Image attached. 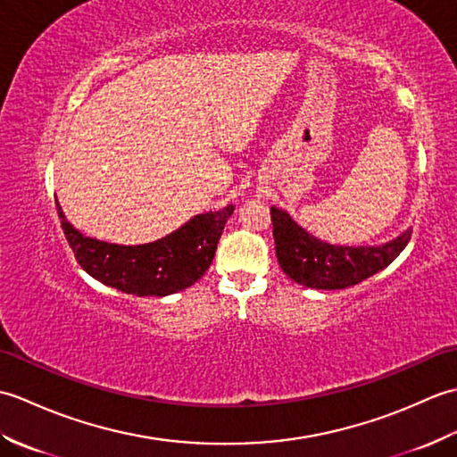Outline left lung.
Instances as JSON below:
<instances>
[{"instance_id": "1", "label": "left lung", "mask_w": 457, "mask_h": 457, "mask_svg": "<svg viewBox=\"0 0 457 457\" xmlns=\"http://www.w3.org/2000/svg\"><path fill=\"white\" fill-rule=\"evenodd\" d=\"M270 220L280 269L295 283L318 290L347 288L373 277L401 255L412 234L409 228L381 245H332L308 234L285 210L270 206Z\"/></svg>"}]
</instances>
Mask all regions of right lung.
Segmentation results:
<instances>
[{
    "mask_svg": "<svg viewBox=\"0 0 457 457\" xmlns=\"http://www.w3.org/2000/svg\"><path fill=\"white\" fill-rule=\"evenodd\" d=\"M54 202L80 267L102 285L135 296H169L196 283L212 265L223 226L234 213V204H228L221 210L198 213L151 244L118 245L84 236L66 220L56 198Z\"/></svg>",
    "mask_w": 457,
    "mask_h": 457,
    "instance_id": "1",
    "label": "right lung"
}]
</instances>
